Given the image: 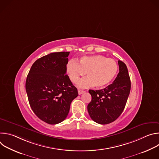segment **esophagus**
<instances>
[{
  "label": "esophagus",
  "instance_id": "obj_1",
  "mask_svg": "<svg viewBox=\"0 0 159 159\" xmlns=\"http://www.w3.org/2000/svg\"><path fill=\"white\" fill-rule=\"evenodd\" d=\"M84 93H85L84 90H80V89H78V94L79 95H80V94H83Z\"/></svg>",
  "mask_w": 159,
  "mask_h": 159
}]
</instances>
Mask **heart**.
<instances>
[{"label": "heart", "instance_id": "b5f03b06", "mask_svg": "<svg viewBox=\"0 0 159 159\" xmlns=\"http://www.w3.org/2000/svg\"><path fill=\"white\" fill-rule=\"evenodd\" d=\"M118 70V65L115 60L101 55L84 56L79 62L72 60L66 66V73L74 84L86 73L88 77L77 83V86L80 88L94 85L98 88H104L114 79Z\"/></svg>", "mask_w": 159, "mask_h": 159}]
</instances>
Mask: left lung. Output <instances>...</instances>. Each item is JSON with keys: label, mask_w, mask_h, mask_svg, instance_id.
<instances>
[{"label": "left lung", "mask_w": 159, "mask_h": 159, "mask_svg": "<svg viewBox=\"0 0 159 159\" xmlns=\"http://www.w3.org/2000/svg\"><path fill=\"white\" fill-rule=\"evenodd\" d=\"M119 73L111 84L101 90H89L92 100L87 106L90 117L97 123L106 125L115 121L123 111L131 89L126 65L118 60Z\"/></svg>", "instance_id": "8db88e82"}]
</instances>
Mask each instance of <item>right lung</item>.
Masks as SVG:
<instances>
[{
	"label": "right lung",
	"mask_w": 159,
	"mask_h": 159,
	"mask_svg": "<svg viewBox=\"0 0 159 159\" xmlns=\"http://www.w3.org/2000/svg\"><path fill=\"white\" fill-rule=\"evenodd\" d=\"M69 52L50 53L33 64L26 81V90L34 114L44 122L55 125L66 118L77 88L66 75Z\"/></svg>",
	"instance_id": "1"
}]
</instances>
